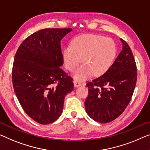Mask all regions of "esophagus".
Segmentation results:
<instances>
[{
    "label": "esophagus",
    "mask_w": 150,
    "mask_h": 150,
    "mask_svg": "<svg viewBox=\"0 0 150 150\" xmlns=\"http://www.w3.org/2000/svg\"><path fill=\"white\" fill-rule=\"evenodd\" d=\"M74 85H75V87L76 88H77V87H79L81 86L82 83L79 81H77V80H75L74 81Z\"/></svg>",
    "instance_id": "obj_1"
}]
</instances>
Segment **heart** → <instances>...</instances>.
I'll use <instances>...</instances> for the list:
<instances>
[{
    "instance_id": "1",
    "label": "heart",
    "mask_w": 150,
    "mask_h": 150,
    "mask_svg": "<svg viewBox=\"0 0 150 150\" xmlns=\"http://www.w3.org/2000/svg\"><path fill=\"white\" fill-rule=\"evenodd\" d=\"M117 54L115 42L110 38L93 34L76 37L63 51L65 67L73 72L81 62L83 64L74 74L76 79L83 80L93 74L100 76L110 67Z\"/></svg>"
}]
</instances>
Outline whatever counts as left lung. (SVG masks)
Masks as SVG:
<instances>
[{"label": "left lung", "mask_w": 150, "mask_h": 150, "mask_svg": "<svg viewBox=\"0 0 150 150\" xmlns=\"http://www.w3.org/2000/svg\"><path fill=\"white\" fill-rule=\"evenodd\" d=\"M123 48L104 74L86 84L89 93L86 112L101 123L112 121L123 112L133 94L137 82V65L132 51L124 40Z\"/></svg>", "instance_id": "obj_1"}]
</instances>
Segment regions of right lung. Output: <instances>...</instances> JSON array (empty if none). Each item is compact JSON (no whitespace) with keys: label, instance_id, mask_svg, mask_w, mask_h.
<instances>
[{"label":"right lung","instance_id":"obj_1","mask_svg":"<svg viewBox=\"0 0 150 150\" xmlns=\"http://www.w3.org/2000/svg\"><path fill=\"white\" fill-rule=\"evenodd\" d=\"M71 28H48L23 40L15 54L13 86L23 110L40 124L52 123L61 116L64 99L73 91V78L63 64L61 42Z\"/></svg>","mask_w":150,"mask_h":150}]
</instances>
